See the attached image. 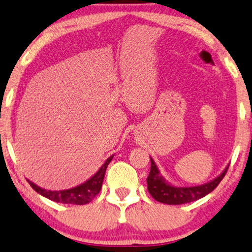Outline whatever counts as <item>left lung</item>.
Listing matches in <instances>:
<instances>
[{
    "mask_svg": "<svg viewBox=\"0 0 252 252\" xmlns=\"http://www.w3.org/2000/svg\"><path fill=\"white\" fill-rule=\"evenodd\" d=\"M150 160H151V170H150V174L146 179L149 193L158 202L166 203V205H183V203L193 202L206 196L207 194H209L218 187L228 170L227 166L222 171V173H220L218 177L206 184L189 187L174 186L161 176L154 159L150 157Z\"/></svg>",
    "mask_w": 252,
    "mask_h": 252,
    "instance_id": "1",
    "label": "left lung"
}]
</instances>
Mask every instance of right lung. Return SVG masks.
<instances>
[{"instance_id": "obj_1", "label": "right lung", "mask_w": 252, "mask_h": 252, "mask_svg": "<svg viewBox=\"0 0 252 252\" xmlns=\"http://www.w3.org/2000/svg\"><path fill=\"white\" fill-rule=\"evenodd\" d=\"M113 158L114 155L110 156V157L104 161V164L98 168V171L93 177L89 178V179L86 180L85 183L73 187V189L63 190H50L41 189V187L37 186L36 184H33L32 181H30L29 179L28 183L30 184V186L32 187L37 193H39L40 195L45 196L47 199L52 200V201L55 202L67 203V205H86V203L91 202L92 200L100 193L101 187H102L104 174H106V170Z\"/></svg>"}]
</instances>
